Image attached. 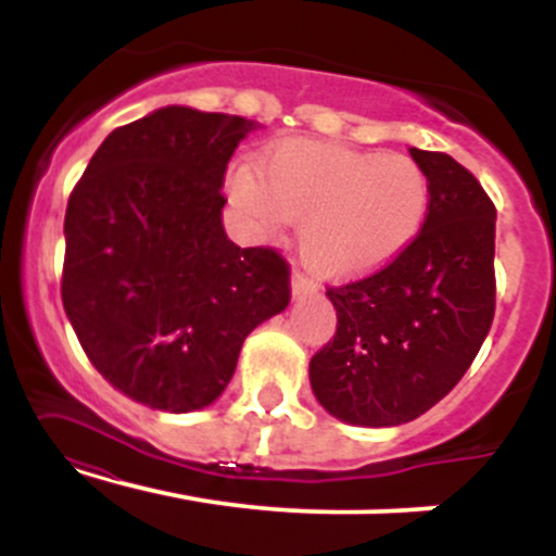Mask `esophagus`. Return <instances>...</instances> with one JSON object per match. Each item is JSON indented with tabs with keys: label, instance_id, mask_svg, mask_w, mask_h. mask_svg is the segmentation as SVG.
Returning a JSON list of instances; mask_svg holds the SVG:
<instances>
[{
	"label": "esophagus",
	"instance_id": "obj_1",
	"mask_svg": "<svg viewBox=\"0 0 556 556\" xmlns=\"http://www.w3.org/2000/svg\"><path fill=\"white\" fill-rule=\"evenodd\" d=\"M290 290H292V298H305V295H314L316 285L311 282V279L305 277V274L292 271V277H290Z\"/></svg>",
	"mask_w": 556,
	"mask_h": 556
}]
</instances>
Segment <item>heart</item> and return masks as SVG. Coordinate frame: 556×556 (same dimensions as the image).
<instances>
[{"label": "heart", "instance_id": "heart-1", "mask_svg": "<svg viewBox=\"0 0 556 556\" xmlns=\"http://www.w3.org/2000/svg\"><path fill=\"white\" fill-rule=\"evenodd\" d=\"M229 198L258 232L300 222L298 251L316 274L353 279L394 261L418 238L431 182L410 156L290 140L235 169Z\"/></svg>", "mask_w": 556, "mask_h": 556}]
</instances>
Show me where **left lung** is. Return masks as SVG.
<instances>
[{"label": "left lung", "mask_w": 556, "mask_h": 556, "mask_svg": "<svg viewBox=\"0 0 556 556\" xmlns=\"http://www.w3.org/2000/svg\"><path fill=\"white\" fill-rule=\"evenodd\" d=\"M410 156L431 182L424 227L381 271L329 287L337 334L311 358L316 400L350 426H400L431 410L494 318V203L452 156Z\"/></svg>", "instance_id": "1"}]
</instances>
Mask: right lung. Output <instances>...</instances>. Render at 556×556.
<instances>
[{"label": "right lung", "instance_id": "obj_1", "mask_svg": "<svg viewBox=\"0 0 556 556\" xmlns=\"http://www.w3.org/2000/svg\"><path fill=\"white\" fill-rule=\"evenodd\" d=\"M258 123L162 106L99 146L65 214L62 303L88 361L132 402L203 410L245 337L290 303L271 248L222 225L227 162Z\"/></svg>", "mask_w": 556, "mask_h": 556}]
</instances>
